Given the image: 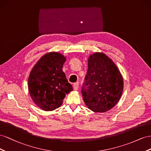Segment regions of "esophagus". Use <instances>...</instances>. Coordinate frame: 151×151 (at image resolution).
Returning <instances> with one entry per match:
<instances>
[{
    "label": "esophagus",
    "instance_id": "34e87169",
    "mask_svg": "<svg viewBox=\"0 0 151 151\" xmlns=\"http://www.w3.org/2000/svg\"><path fill=\"white\" fill-rule=\"evenodd\" d=\"M79 88V83L78 82H76L75 83L73 84V88H74L75 90H77Z\"/></svg>",
    "mask_w": 151,
    "mask_h": 151
}]
</instances>
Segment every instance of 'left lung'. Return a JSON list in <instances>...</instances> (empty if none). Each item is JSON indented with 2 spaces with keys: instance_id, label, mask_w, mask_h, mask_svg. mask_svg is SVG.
Segmentation results:
<instances>
[{
  "instance_id": "8db88e82",
  "label": "left lung",
  "mask_w": 151,
  "mask_h": 151,
  "mask_svg": "<svg viewBox=\"0 0 151 151\" xmlns=\"http://www.w3.org/2000/svg\"><path fill=\"white\" fill-rule=\"evenodd\" d=\"M123 90V77L114 62L103 53L90 55L81 89L88 109L96 113L111 109L119 101Z\"/></svg>"
}]
</instances>
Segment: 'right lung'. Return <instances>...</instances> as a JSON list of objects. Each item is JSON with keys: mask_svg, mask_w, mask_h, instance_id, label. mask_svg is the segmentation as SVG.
<instances>
[{"mask_svg": "<svg viewBox=\"0 0 151 151\" xmlns=\"http://www.w3.org/2000/svg\"><path fill=\"white\" fill-rule=\"evenodd\" d=\"M66 58L58 52L45 54L37 62L28 78V90L35 104L44 111H53L63 104L73 90L62 68Z\"/></svg>", "mask_w": 151, "mask_h": 151, "instance_id": "obj_1", "label": "right lung"}]
</instances>
